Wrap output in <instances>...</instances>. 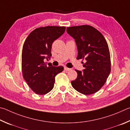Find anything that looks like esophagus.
I'll list each match as a JSON object with an SVG mask.
<instances>
[{"label": "esophagus", "instance_id": "obj_1", "mask_svg": "<svg viewBox=\"0 0 130 130\" xmlns=\"http://www.w3.org/2000/svg\"><path fill=\"white\" fill-rule=\"evenodd\" d=\"M64 69L65 71H70V70H71V69H69V68L67 67H64Z\"/></svg>", "mask_w": 130, "mask_h": 130}]
</instances>
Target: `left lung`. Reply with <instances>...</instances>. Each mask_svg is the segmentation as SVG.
Instances as JSON below:
<instances>
[{"mask_svg": "<svg viewBox=\"0 0 130 130\" xmlns=\"http://www.w3.org/2000/svg\"><path fill=\"white\" fill-rule=\"evenodd\" d=\"M67 33L75 40L77 59L85 61L82 72L75 70L78 76L72 86L84 95L94 94L106 82L111 72L110 50L103 35L89 25L67 27Z\"/></svg>", "mask_w": 130, "mask_h": 130, "instance_id": "obj_1", "label": "left lung"}]
</instances>
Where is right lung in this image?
<instances>
[{"instance_id": "obj_1", "label": "right lung", "mask_w": 130, "mask_h": 130, "mask_svg": "<svg viewBox=\"0 0 130 130\" xmlns=\"http://www.w3.org/2000/svg\"><path fill=\"white\" fill-rule=\"evenodd\" d=\"M66 27L45 26L34 29L27 36L23 46V76L36 94L44 95L54 88L56 75L63 71V66H47L44 59L51 56L52 44L63 35Z\"/></svg>"}]
</instances>
